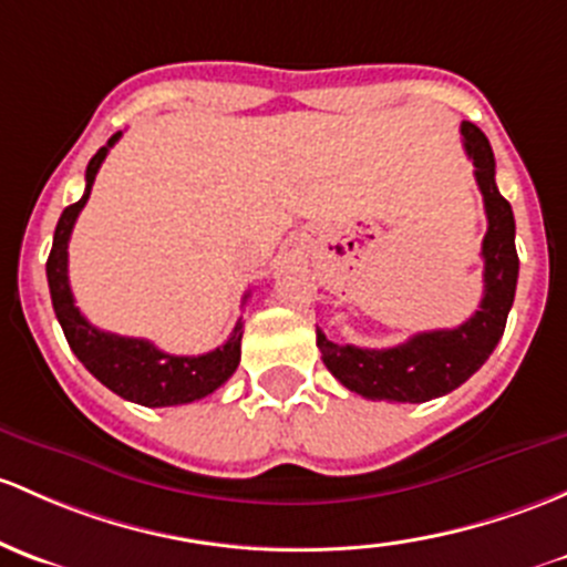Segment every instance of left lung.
<instances>
[{
  "instance_id": "8db88e82",
  "label": "left lung",
  "mask_w": 567,
  "mask_h": 567,
  "mask_svg": "<svg viewBox=\"0 0 567 567\" xmlns=\"http://www.w3.org/2000/svg\"><path fill=\"white\" fill-rule=\"evenodd\" d=\"M464 152L475 165L484 195L488 228L484 236V299L470 320L456 329L424 331L385 350L337 344L318 329L323 363L344 389L385 402H429L458 389L478 372L505 331L519 279L516 223L508 200L494 184V152L475 124H462Z\"/></svg>"
}]
</instances>
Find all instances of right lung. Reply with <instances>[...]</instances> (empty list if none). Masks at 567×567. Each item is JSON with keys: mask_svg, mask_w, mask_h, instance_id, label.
I'll return each instance as SVG.
<instances>
[{"mask_svg": "<svg viewBox=\"0 0 567 567\" xmlns=\"http://www.w3.org/2000/svg\"><path fill=\"white\" fill-rule=\"evenodd\" d=\"M118 138H122V133L111 135L109 143L89 159L83 198L79 204L64 208L62 217H59L56 234H53V247L45 264L48 288H51L53 312H56L59 326H62L64 337H68V344L79 355L83 367L105 389L118 393L122 399H130V402L143 404V408H174V404H187L195 402V399L208 396V393L217 391L236 372L238 359H241L244 323L238 320L228 342L223 348L212 350V353L171 355L154 348L148 339L118 337V333L100 331L75 307L68 279L70 234H73V225L79 219L81 208L86 206L94 176H97L105 154L111 152V146Z\"/></svg>", "mask_w": 567, "mask_h": 567, "instance_id": "1", "label": "right lung"}]
</instances>
